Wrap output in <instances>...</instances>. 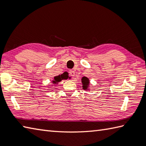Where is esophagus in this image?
<instances>
[{
	"instance_id": "34e87169",
	"label": "esophagus",
	"mask_w": 146,
	"mask_h": 146,
	"mask_svg": "<svg viewBox=\"0 0 146 146\" xmlns=\"http://www.w3.org/2000/svg\"><path fill=\"white\" fill-rule=\"evenodd\" d=\"M70 75L71 76H75V71H73V70H70Z\"/></svg>"
}]
</instances>
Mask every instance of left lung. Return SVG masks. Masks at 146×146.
<instances>
[{"instance_id": "1", "label": "left lung", "mask_w": 146, "mask_h": 146, "mask_svg": "<svg viewBox=\"0 0 146 146\" xmlns=\"http://www.w3.org/2000/svg\"><path fill=\"white\" fill-rule=\"evenodd\" d=\"M82 85H83V89L84 90H87L89 89V80L88 78L86 77V76H84L82 78Z\"/></svg>"}]
</instances>
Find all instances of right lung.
<instances>
[{"mask_svg": "<svg viewBox=\"0 0 146 146\" xmlns=\"http://www.w3.org/2000/svg\"><path fill=\"white\" fill-rule=\"evenodd\" d=\"M66 78V76L64 75H58L55 76L54 78V80L52 81L53 84H58L59 82L61 81L62 80H64V79Z\"/></svg>", "mask_w": 146, "mask_h": 146, "instance_id": "right-lung-1", "label": "right lung"}]
</instances>
